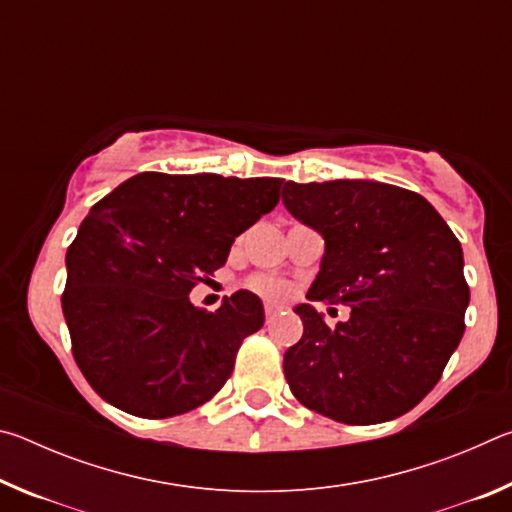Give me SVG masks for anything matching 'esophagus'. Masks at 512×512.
<instances>
[{"instance_id": "esophagus-1", "label": "esophagus", "mask_w": 512, "mask_h": 512, "mask_svg": "<svg viewBox=\"0 0 512 512\" xmlns=\"http://www.w3.org/2000/svg\"><path fill=\"white\" fill-rule=\"evenodd\" d=\"M280 309H282V305H277V302H273V300H266L264 311H266V318H268V320H271Z\"/></svg>"}]
</instances>
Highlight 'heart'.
I'll return each instance as SVG.
<instances>
[{"label": "heart", "mask_w": 512, "mask_h": 512, "mask_svg": "<svg viewBox=\"0 0 512 512\" xmlns=\"http://www.w3.org/2000/svg\"><path fill=\"white\" fill-rule=\"evenodd\" d=\"M253 287L264 293V296H273V298H284L289 296V287L282 280H273V277H257L253 280Z\"/></svg>", "instance_id": "1"}]
</instances>
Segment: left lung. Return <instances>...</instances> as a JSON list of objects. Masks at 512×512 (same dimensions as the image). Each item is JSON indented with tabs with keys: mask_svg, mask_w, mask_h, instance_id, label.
I'll list each match as a JSON object with an SVG mask.
<instances>
[{
	"mask_svg": "<svg viewBox=\"0 0 512 512\" xmlns=\"http://www.w3.org/2000/svg\"><path fill=\"white\" fill-rule=\"evenodd\" d=\"M282 203L325 241L298 305L305 332L284 352L291 393L325 418L375 424L411 411L465 332L463 248L427 198L377 180H289ZM353 311L329 328L313 302Z\"/></svg>",
	"mask_w": 512,
	"mask_h": 512,
	"instance_id": "left-lung-1",
	"label": "left lung"
}]
</instances>
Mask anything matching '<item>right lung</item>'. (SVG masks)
<instances>
[{
  "label": "right lung",
  "instance_id": "1",
  "mask_svg": "<svg viewBox=\"0 0 512 512\" xmlns=\"http://www.w3.org/2000/svg\"><path fill=\"white\" fill-rule=\"evenodd\" d=\"M282 178L137 173L92 207L67 248L63 314L74 359L103 400L160 420L221 391L264 305L241 289L214 314L189 291L280 201Z\"/></svg>",
  "mask_w": 512,
  "mask_h": 512
}]
</instances>
